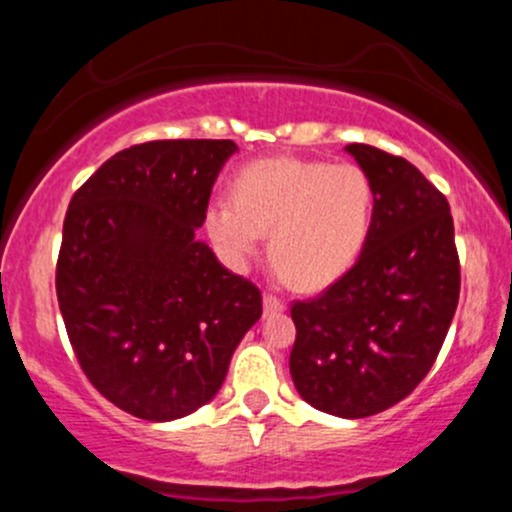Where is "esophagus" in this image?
<instances>
[{"instance_id": "esophagus-1", "label": "esophagus", "mask_w": 512, "mask_h": 512, "mask_svg": "<svg viewBox=\"0 0 512 512\" xmlns=\"http://www.w3.org/2000/svg\"><path fill=\"white\" fill-rule=\"evenodd\" d=\"M281 310H286L284 298L274 296V293H264V313H281Z\"/></svg>"}]
</instances>
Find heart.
Here are the masks:
<instances>
[{
  "label": "heart",
  "mask_w": 512,
  "mask_h": 512,
  "mask_svg": "<svg viewBox=\"0 0 512 512\" xmlns=\"http://www.w3.org/2000/svg\"><path fill=\"white\" fill-rule=\"evenodd\" d=\"M375 219V187L356 163L262 158L233 180V199L204 214L211 243L243 264L269 233V260L301 289H320L354 267Z\"/></svg>",
  "instance_id": "heart-1"
}]
</instances>
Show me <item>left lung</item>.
<instances>
[{"label":"left lung","instance_id":"8db88e82","mask_svg":"<svg viewBox=\"0 0 512 512\" xmlns=\"http://www.w3.org/2000/svg\"><path fill=\"white\" fill-rule=\"evenodd\" d=\"M375 187L361 257L320 296L293 301L289 368L305 402L342 419L395 407L436 363L460 301L450 204L407 158L346 146Z\"/></svg>","mask_w":512,"mask_h":512}]
</instances>
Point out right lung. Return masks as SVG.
<instances>
[{
	"label": "right lung",
	"instance_id": "add662e5",
	"mask_svg": "<svg viewBox=\"0 0 512 512\" xmlns=\"http://www.w3.org/2000/svg\"><path fill=\"white\" fill-rule=\"evenodd\" d=\"M231 139H163L103 163L69 202L57 301L81 370L144 421H173L219 392L262 293L228 272L204 223Z\"/></svg>",
	"mask_w": 512,
	"mask_h": 512
}]
</instances>
